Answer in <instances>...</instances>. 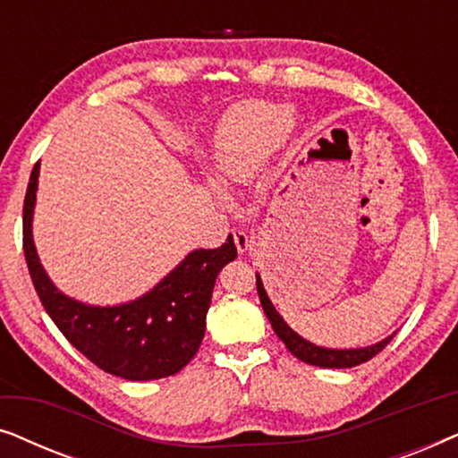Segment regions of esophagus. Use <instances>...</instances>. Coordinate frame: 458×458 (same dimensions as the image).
Wrapping results in <instances>:
<instances>
[{"mask_svg": "<svg viewBox=\"0 0 458 458\" xmlns=\"http://www.w3.org/2000/svg\"><path fill=\"white\" fill-rule=\"evenodd\" d=\"M231 235H233V242H235V248L237 252H246V250L250 248V237L246 231H243L242 227H233L231 229Z\"/></svg>", "mask_w": 458, "mask_h": 458, "instance_id": "esophagus-1", "label": "esophagus"}]
</instances>
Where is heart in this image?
Here are the masks:
<instances>
[{
  "mask_svg": "<svg viewBox=\"0 0 458 458\" xmlns=\"http://www.w3.org/2000/svg\"><path fill=\"white\" fill-rule=\"evenodd\" d=\"M290 129V112L273 104H248L223 123L212 154V174L223 190L252 181Z\"/></svg>",
  "mask_w": 458,
  "mask_h": 458,
  "instance_id": "obj_1",
  "label": "heart"
}]
</instances>
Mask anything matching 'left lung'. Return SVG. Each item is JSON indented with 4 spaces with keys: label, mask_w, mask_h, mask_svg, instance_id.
<instances>
[{
    "label": "left lung",
    "mask_w": 458,
    "mask_h": 458,
    "mask_svg": "<svg viewBox=\"0 0 458 458\" xmlns=\"http://www.w3.org/2000/svg\"><path fill=\"white\" fill-rule=\"evenodd\" d=\"M256 290H259L262 310H265L267 318L271 321V327L275 329V334L279 335V340L285 344V348L290 350V352L296 356V359H300L302 362H309V365L325 367V369L356 367V365H360V362L371 360L375 354H379L381 350H384L394 337V334H392L390 337H386V340L373 344V346L352 348V350H334V348L315 346V344L304 340L302 335H298L296 331H293L290 325H287L284 318H281L279 312L275 310V306L267 296L265 285H262V279H260L259 273H256Z\"/></svg>",
    "instance_id": "8db88e82"
}]
</instances>
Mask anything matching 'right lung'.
Segmentation results:
<instances>
[{
    "mask_svg": "<svg viewBox=\"0 0 458 458\" xmlns=\"http://www.w3.org/2000/svg\"><path fill=\"white\" fill-rule=\"evenodd\" d=\"M39 165L33 166L22 208V248L43 309L68 342L116 377L149 381L179 373L202 344L216 275L235 260L233 237L216 250H193L152 292L118 306H89L68 298L43 271L33 242Z\"/></svg>",
    "mask_w": 458,
    "mask_h": 458,
    "instance_id": "obj_1",
    "label": "right lung"
}]
</instances>
